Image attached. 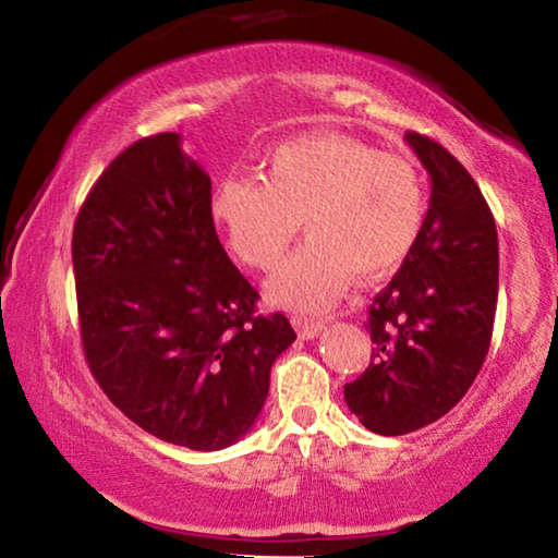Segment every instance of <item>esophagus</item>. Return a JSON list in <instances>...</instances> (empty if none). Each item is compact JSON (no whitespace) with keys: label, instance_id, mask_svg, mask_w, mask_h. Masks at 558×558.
Wrapping results in <instances>:
<instances>
[{"label":"esophagus","instance_id":"1","mask_svg":"<svg viewBox=\"0 0 558 558\" xmlns=\"http://www.w3.org/2000/svg\"><path fill=\"white\" fill-rule=\"evenodd\" d=\"M292 327L298 329L302 339H314L324 329V319L314 317H292Z\"/></svg>","mask_w":558,"mask_h":558}]
</instances>
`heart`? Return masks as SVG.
<instances>
[{"instance_id":"1","label":"heart","mask_w":558,"mask_h":558,"mask_svg":"<svg viewBox=\"0 0 558 558\" xmlns=\"http://www.w3.org/2000/svg\"><path fill=\"white\" fill-rule=\"evenodd\" d=\"M211 219L251 268L278 266L300 221L310 241L266 282L270 302L329 307L356 272L390 276L420 239L427 192L417 166L347 136H305L270 150L266 178L231 175L215 187Z\"/></svg>"}]
</instances>
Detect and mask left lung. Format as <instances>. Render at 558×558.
Returning a JSON list of instances; mask_svg holds the SVG:
<instances>
[{"label": "left lung", "instance_id": "obj_1", "mask_svg": "<svg viewBox=\"0 0 558 558\" xmlns=\"http://www.w3.org/2000/svg\"><path fill=\"white\" fill-rule=\"evenodd\" d=\"M432 180L420 239L368 310V368L343 385L361 424L400 437L444 417L488 356L498 305V231L481 187L437 141L408 131Z\"/></svg>", "mask_w": 558, "mask_h": 558}]
</instances>
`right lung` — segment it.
Masks as SVG:
<instances>
[{
	"label": "right lung",
	"mask_w": 558,
	"mask_h": 558,
	"mask_svg": "<svg viewBox=\"0 0 558 558\" xmlns=\"http://www.w3.org/2000/svg\"><path fill=\"white\" fill-rule=\"evenodd\" d=\"M209 202L211 180L180 134H156L111 160L73 229L89 371L141 429L195 451L244 437L295 341L286 314H256Z\"/></svg>",
	"instance_id": "1"
}]
</instances>
